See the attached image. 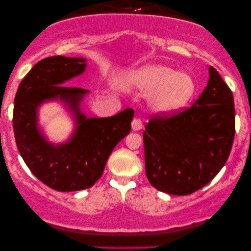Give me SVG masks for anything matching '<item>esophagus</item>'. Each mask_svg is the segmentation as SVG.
Returning <instances> with one entry per match:
<instances>
[{
    "label": "esophagus",
    "instance_id": "obj_1",
    "mask_svg": "<svg viewBox=\"0 0 251 251\" xmlns=\"http://www.w3.org/2000/svg\"><path fill=\"white\" fill-rule=\"evenodd\" d=\"M131 128L133 131H138V130H140L143 128V122L142 120L140 119H133L132 122H131Z\"/></svg>",
    "mask_w": 251,
    "mask_h": 251
}]
</instances>
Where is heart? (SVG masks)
I'll use <instances>...</instances> for the list:
<instances>
[{
    "mask_svg": "<svg viewBox=\"0 0 251 251\" xmlns=\"http://www.w3.org/2000/svg\"><path fill=\"white\" fill-rule=\"evenodd\" d=\"M129 88L152 94L150 105L160 113H173L184 107L195 92V83L190 75L178 73L161 65L144 66L129 74Z\"/></svg>",
    "mask_w": 251,
    "mask_h": 251,
    "instance_id": "1",
    "label": "heart"
}]
</instances>
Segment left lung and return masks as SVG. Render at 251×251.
<instances>
[{
  "label": "left lung",
  "instance_id": "obj_1",
  "mask_svg": "<svg viewBox=\"0 0 251 251\" xmlns=\"http://www.w3.org/2000/svg\"><path fill=\"white\" fill-rule=\"evenodd\" d=\"M191 107L154 114L143 132L146 176L156 190L187 195L212 180L235 135L233 94L214 67Z\"/></svg>",
  "mask_w": 251,
  "mask_h": 251
}]
</instances>
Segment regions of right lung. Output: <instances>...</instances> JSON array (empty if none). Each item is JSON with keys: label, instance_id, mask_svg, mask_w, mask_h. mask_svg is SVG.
Here are the masks:
<instances>
[{"label": "right lung", "instance_id": "right-lung-1", "mask_svg": "<svg viewBox=\"0 0 251 251\" xmlns=\"http://www.w3.org/2000/svg\"><path fill=\"white\" fill-rule=\"evenodd\" d=\"M84 68L82 58H44L23 78L15 98L12 122L20 155L37 179L59 192L85 190L100 178L116 144L131 130L135 115L132 108L101 119L81 114L78 105L88 91L61 84ZM57 98L74 109L79 126L70 142L53 147L37 129L36 111L41 102Z\"/></svg>", "mask_w": 251, "mask_h": 251}]
</instances>
